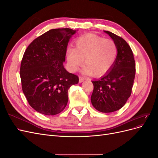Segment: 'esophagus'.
Here are the masks:
<instances>
[{
  "label": "esophagus",
  "instance_id": "esophagus-1",
  "mask_svg": "<svg viewBox=\"0 0 158 158\" xmlns=\"http://www.w3.org/2000/svg\"><path fill=\"white\" fill-rule=\"evenodd\" d=\"M84 78H83V77H81V76H80L79 77V82L80 83H82V82H83L84 81Z\"/></svg>",
  "mask_w": 158,
  "mask_h": 158
}]
</instances>
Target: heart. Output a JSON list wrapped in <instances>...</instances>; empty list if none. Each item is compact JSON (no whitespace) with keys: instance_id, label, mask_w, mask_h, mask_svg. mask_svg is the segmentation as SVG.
<instances>
[{"instance_id":"obj_1","label":"heart","mask_w":158,"mask_h":158,"mask_svg":"<svg viewBox=\"0 0 158 158\" xmlns=\"http://www.w3.org/2000/svg\"><path fill=\"white\" fill-rule=\"evenodd\" d=\"M117 55V45L113 40L88 34L78 38L75 47L66 51V58L72 72L77 71L82 64L84 73L99 76L112 67Z\"/></svg>"}]
</instances>
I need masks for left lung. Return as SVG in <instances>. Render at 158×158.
Segmentation results:
<instances>
[{
	"instance_id": "1",
	"label": "left lung",
	"mask_w": 158,
	"mask_h": 158,
	"mask_svg": "<svg viewBox=\"0 0 158 158\" xmlns=\"http://www.w3.org/2000/svg\"><path fill=\"white\" fill-rule=\"evenodd\" d=\"M117 48L116 60L112 67L99 80L92 81L94 91L91 102L102 113H111L122 108L131 96L135 77V61L130 46L122 37L104 31Z\"/></svg>"
}]
</instances>
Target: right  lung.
<instances>
[{"mask_svg": "<svg viewBox=\"0 0 158 158\" xmlns=\"http://www.w3.org/2000/svg\"><path fill=\"white\" fill-rule=\"evenodd\" d=\"M78 30L52 29L33 40L21 63L23 92L30 106L46 115L62 112L68 103V90L78 83L63 63L70 38Z\"/></svg>", "mask_w": 158, "mask_h": 158, "instance_id": "add662e5", "label": "right lung"}]
</instances>
